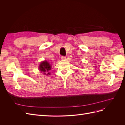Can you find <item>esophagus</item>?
<instances>
[{"label":"esophagus","mask_w":125,"mask_h":125,"mask_svg":"<svg viewBox=\"0 0 125 125\" xmlns=\"http://www.w3.org/2000/svg\"><path fill=\"white\" fill-rule=\"evenodd\" d=\"M62 60H66V57L65 56H62Z\"/></svg>","instance_id":"obj_1"}]
</instances>
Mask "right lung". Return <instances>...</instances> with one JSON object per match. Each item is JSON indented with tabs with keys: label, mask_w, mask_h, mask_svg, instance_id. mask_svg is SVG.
I'll return each instance as SVG.
<instances>
[{
	"label": "right lung",
	"mask_w": 125,
	"mask_h": 125,
	"mask_svg": "<svg viewBox=\"0 0 125 125\" xmlns=\"http://www.w3.org/2000/svg\"><path fill=\"white\" fill-rule=\"evenodd\" d=\"M39 68L41 73H43V74L46 75L50 74L49 71L51 70L52 65L46 60H44V61L41 62L40 64Z\"/></svg>",
	"instance_id": "right-lung-1"
}]
</instances>
